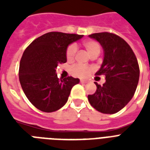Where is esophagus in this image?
Wrapping results in <instances>:
<instances>
[{"mask_svg":"<svg viewBox=\"0 0 150 150\" xmlns=\"http://www.w3.org/2000/svg\"><path fill=\"white\" fill-rule=\"evenodd\" d=\"M86 80H82V79H81L80 80V83H82V84H85V83H86Z\"/></svg>","mask_w":150,"mask_h":150,"instance_id":"esophagus-1","label":"esophagus"}]
</instances>
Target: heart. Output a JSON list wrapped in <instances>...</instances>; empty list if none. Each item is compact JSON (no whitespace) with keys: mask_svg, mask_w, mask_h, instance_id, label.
Listing matches in <instances>:
<instances>
[{"mask_svg":"<svg viewBox=\"0 0 150 150\" xmlns=\"http://www.w3.org/2000/svg\"><path fill=\"white\" fill-rule=\"evenodd\" d=\"M83 46L86 49L88 53L90 56L93 55L94 54H100V45L95 40H87L83 43ZM77 48L75 45L71 44L68 46L66 50V58L68 61H72L76 54ZM92 68L89 67L82 65H75L71 68V73L75 76L80 78H85L89 75L91 72Z\"/></svg>","mask_w":150,"mask_h":150,"instance_id":"b5f03b06","label":"heart"}]
</instances>
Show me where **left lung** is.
Wrapping results in <instances>:
<instances>
[{"mask_svg": "<svg viewBox=\"0 0 150 150\" xmlns=\"http://www.w3.org/2000/svg\"><path fill=\"white\" fill-rule=\"evenodd\" d=\"M101 44L104 58L96 75H104L103 86L95 82V93L89 95V103L103 114H115L132 100L139 79V66L132 49L125 40L111 33L89 35Z\"/></svg>", "mask_w": 150, "mask_h": 150, "instance_id": "left-lung-1", "label": "left lung"}]
</instances>
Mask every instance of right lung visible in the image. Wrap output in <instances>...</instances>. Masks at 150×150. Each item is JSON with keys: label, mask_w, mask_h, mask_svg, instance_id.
<instances>
[{"label": "right lung", "mask_w": 150, "mask_h": 150, "mask_svg": "<svg viewBox=\"0 0 150 150\" xmlns=\"http://www.w3.org/2000/svg\"><path fill=\"white\" fill-rule=\"evenodd\" d=\"M82 36L50 32L34 40L25 50L18 71L20 84L28 100L41 111L50 113L61 108L72 87L79 82L71 76L58 79L55 72L59 64L67 61L68 46Z\"/></svg>", "instance_id": "add662e5"}]
</instances>
